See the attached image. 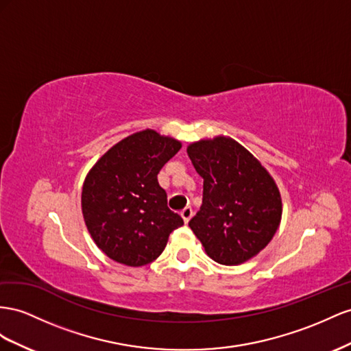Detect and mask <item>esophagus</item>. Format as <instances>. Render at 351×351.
Listing matches in <instances>:
<instances>
[{
    "mask_svg": "<svg viewBox=\"0 0 351 351\" xmlns=\"http://www.w3.org/2000/svg\"><path fill=\"white\" fill-rule=\"evenodd\" d=\"M192 215H193V210L191 206H187V208H184V210L182 211V217H183V220H184V223H189V220L192 219Z\"/></svg>",
    "mask_w": 351,
    "mask_h": 351,
    "instance_id": "esophagus-1",
    "label": "esophagus"
}]
</instances>
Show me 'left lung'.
I'll list each match as a JSON object with an SVG mask.
<instances>
[{
  "label": "left lung",
  "instance_id": "1",
  "mask_svg": "<svg viewBox=\"0 0 351 351\" xmlns=\"http://www.w3.org/2000/svg\"><path fill=\"white\" fill-rule=\"evenodd\" d=\"M187 155L204 178L202 206L189 227L217 263L238 266L252 258L280 223L282 201L274 180L229 137L196 141Z\"/></svg>",
  "mask_w": 351,
  "mask_h": 351
}]
</instances>
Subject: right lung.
<instances>
[{"mask_svg": "<svg viewBox=\"0 0 351 351\" xmlns=\"http://www.w3.org/2000/svg\"><path fill=\"white\" fill-rule=\"evenodd\" d=\"M182 149L154 130L109 149L82 186V214L93 241L109 258L131 267L156 260L183 219L167 206L158 173Z\"/></svg>", "mask_w": 351, "mask_h": 351, "instance_id": "obj_1", "label": "right lung"}]
</instances>
